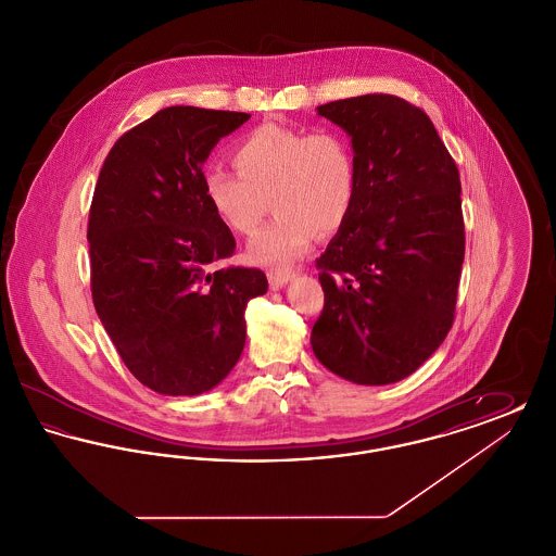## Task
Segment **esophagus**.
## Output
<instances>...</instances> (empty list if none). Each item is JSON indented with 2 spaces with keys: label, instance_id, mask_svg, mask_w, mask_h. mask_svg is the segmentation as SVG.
<instances>
[{
  "label": "esophagus",
  "instance_id": "1",
  "mask_svg": "<svg viewBox=\"0 0 556 556\" xmlns=\"http://www.w3.org/2000/svg\"><path fill=\"white\" fill-rule=\"evenodd\" d=\"M293 279L291 270H268V283L273 290H281Z\"/></svg>",
  "mask_w": 556,
  "mask_h": 556
}]
</instances>
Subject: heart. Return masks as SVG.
<instances>
[{
  "instance_id": "heart-1",
  "label": "heart",
  "mask_w": 556,
  "mask_h": 556,
  "mask_svg": "<svg viewBox=\"0 0 556 556\" xmlns=\"http://www.w3.org/2000/svg\"><path fill=\"white\" fill-rule=\"evenodd\" d=\"M236 170L211 166L204 195L216 218L238 236H252L270 200L277 214L248 245L261 265H286L320 236L342 229L356 200V156L336 129L306 131L261 125L233 148Z\"/></svg>"
}]
</instances>
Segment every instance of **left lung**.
<instances>
[{"label":"left lung","instance_id":"obj_1","mask_svg":"<svg viewBox=\"0 0 556 556\" xmlns=\"http://www.w3.org/2000/svg\"><path fill=\"white\" fill-rule=\"evenodd\" d=\"M356 156V200L317 261L311 344L358 386L408 377L446 340L465 258L458 168L424 110L388 93L317 108Z\"/></svg>","mask_w":556,"mask_h":556}]
</instances>
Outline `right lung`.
Wrapping results in <instances>:
<instances>
[{"mask_svg":"<svg viewBox=\"0 0 556 556\" xmlns=\"http://www.w3.org/2000/svg\"><path fill=\"white\" fill-rule=\"evenodd\" d=\"M250 114L170 106L110 150L89 211L91 295L123 363L164 396L218 386L245 344L261 268L216 266L233 233L204 195L202 164Z\"/></svg>","mask_w":556,"mask_h":556,"instance_id":"obj_1","label":"right lung"}]
</instances>
